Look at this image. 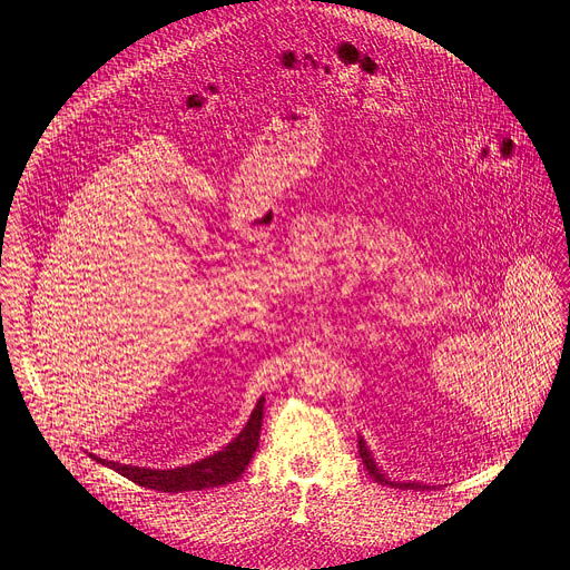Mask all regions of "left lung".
Returning a JSON list of instances; mask_svg holds the SVG:
<instances>
[{
  "instance_id": "8db88e82",
  "label": "left lung",
  "mask_w": 570,
  "mask_h": 570,
  "mask_svg": "<svg viewBox=\"0 0 570 570\" xmlns=\"http://www.w3.org/2000/svg\"><path fill=\"white\" fill-rule=\"evenodd\" d=\"M358 453H361V460H363V464H365L367 473H370L376 482H381V484H390V487H399V490H429V484L417 482V480H411V482L390 480V478L379 469V464L374 462L372 451L367 449V444H365V440H363V438H358Z\"/></svg>"
}]
</instances>
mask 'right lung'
<instances>
[{"instance_id": "obj_1", "label": "right lung", "mask_w": 570, "mask_h": 570, "mask_svg": "<svg viewBox=\"0 0 570 570\" xmlns=\"http://www.w3.org/2000/svg\"><path fill=\"white\" fill-rule=\"evenodd\" d=\"M264 396L257 401L255 411L248 420V424L243 426V431L220 451L214 455H207L198 462L176 466V469H146V466H132V464H121L115 460H104L95 453L97 462L115 469L124 478L148 487V490L157 492H200V490H212V487H220L227 482H234L240 478V473L246 471L250 464L257 446H259V433H262V420H264Z\"/></svg>"}]
</instances>
